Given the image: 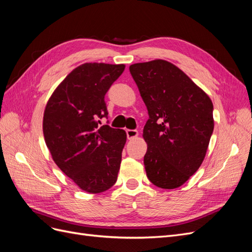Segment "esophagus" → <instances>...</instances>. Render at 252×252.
Wrapping results in <instances>:
<instances>
[{"instance_id":"obj_1","label":"esophagus","mask_w":252,"mask_h":252,"mask_svg":"<svg viewBox=\"0 0 252 252\" xmlns=\"http://www.w3.org/2000/svg\"><path fill=\"white\" fill-rule=\"evenodd\" d=\"M126 134H127L128 140H132L138 136L139 132H138V130H135V129H127Z\"/></svg>"}]
</instances>
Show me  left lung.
<instances>
[{
    "label": "left lung",
    "mask_w": 252,
    "mask_h": 252,
    "mask_svg": "<svg viewBox=\"0 0 252 252\" xmlns=\"http://www.w3.org/2000/svg\"><path fill=\"white\" fill-rule=\"evenodd\" d=\"M129 70L149 116L143 130L147 178L159 188H178L204 161L215 127L212 102L167 61L136 63Z\"/></svg>",
    "instance_id": "left-lung-1"
}]
</instances>
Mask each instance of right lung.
I'll use <instances>...</instances> for the list:
<instances>
[{"mask_svg": "<svg viewBox=\"0 0 252 252\" xmlns=\"http://www.w3.org/2000/svg\"><path fill=\"white\" fill-rule=\"evenodd\" d=\"M124 69V64L77 67L53 91L44 111V138L53 161L90 193L106 191L118 179L126 132L98 124L108 116L105 94Z\"/></svg>", "mask_w": 252, "mask_h": 252, "instance_id": "obj_1", "label": "right lung"}]
</instances>
